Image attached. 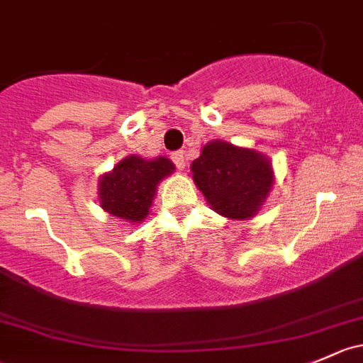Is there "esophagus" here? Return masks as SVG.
Returning a JSON list of instances; mask_svg holds the SVG:
<instances>
[{
	"label": "esophagus",
	"mask_w": 363,
	"mask_h": 363,
	"mask_svg": "<svg viewBox=\"0 0 363 363\" xmlns=\"http://www.w3.org/2000/svg\"><path fill=\"white\" fill-rule=\"evenodd\" d=\"M170 157L179 170H182V168L186 167V160H184V154H182V150H175V152H172Z\"/></svg>",
	"instance_id": "34e87169"
}]
</instances>
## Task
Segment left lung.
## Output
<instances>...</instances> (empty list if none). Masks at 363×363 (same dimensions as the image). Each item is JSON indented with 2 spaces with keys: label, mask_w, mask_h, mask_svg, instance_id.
Here are the masks:
<instances>
[{
  "label": "left lung",
  "mask_w": 363,
  "mask_h": 363,
  "mask_svg": "<svg viewBox=\"0 0 363 363\" xmlns=\"http://www.w3.org/2000/svg\"><path fill=\"white\" fill-rule=\"evenodd\" d=\"M193 181L216 213L252 218L273 186L269 161L255 150L211 142L191 164Z\"/></svg>",
  "instance_id": "obj_1"
}]
</instances>
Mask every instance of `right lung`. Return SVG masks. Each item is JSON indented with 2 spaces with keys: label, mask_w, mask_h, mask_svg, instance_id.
I'll return each mask as SVG.
<instances>
[{
  "label": "right lung",
  "mask_w": 363,
  "mask_h": 363,
  "mask_svg": "<svg viewBox=\"0 0 363 363\" xmlns=\"http://www.w3.org/2000/svg\"><path fill=\"white\" fill-rule=\"evenodd\" d=\"M174 170V163L167 157L147 161L138 156H128L113 172L101 177V206L113 216L140 223L149 214L157 182Z\"/></svg>",
  "instance_id": "obj_1"
}]
</instances>
